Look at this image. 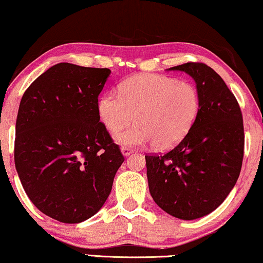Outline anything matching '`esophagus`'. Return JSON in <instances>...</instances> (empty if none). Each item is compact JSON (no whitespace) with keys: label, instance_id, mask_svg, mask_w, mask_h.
<instances>
[{"label":"esophagus","instance_id":"esophagus-1","mask_svg":"<svg viewBox=\"0 0 263 263\" xmlns=\"http://www.w3.org/2000/svg\"><path fill=\"white\" fill-rule=\"evenodd\" d=\"M121 152H122V154H123L124 157H128V156H130V154L133 153V148H130V147H122Z\"/></svg>","mask_w":263,"mask_h":263}]
</instances>
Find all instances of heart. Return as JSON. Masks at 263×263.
<instances>
[{
    "label": "heart",
    "instance_id": "b5f03b06",
    "mask_svg": "<svg viewBox=\"0 0 263 263\" xmlns=\"http://www.w3.org/2000/svg\"><path fill=\"white\" fill-rule=\"evenodd\" d=\"M199 89L193 82L157 74L135 75L120 85L117 93L106 92L98 100V115L107 130L121 132L134 121V127L117 135L127 146L153 143L168 149L181 142L200 112Z\"/></svg>",
    "mask_w": 263,
    "mask_h": 263
}]
</instances>
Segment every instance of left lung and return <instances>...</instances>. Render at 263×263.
Instances as JSON below:
<instances>
[{
	"label": "left lung",
	"instance_id": "obj_1",
	"mask_svg": "<svg viewBox=\"0 0 263 263\" xmlns=\"http://www.w3.org/2000/svg\"><path fill=\"white\" fill-rule=\"evenodd\" d=\"M196 82L200 112L188 135L165 154L146 156L154 202L183 220L204 217L224 202L235 186L244 153L243 117L238 102L220 75L204 63L168 68Z\"/></svg>",
	"mask_w": 263,
	"mask_h": 263
}]
</instances>
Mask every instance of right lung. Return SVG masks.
<instances>
[{"mask_svg":"<svg viewBox=\"0 0 263 263\" xmlns=\"http://www.w3.org/2000/svg\"><path fill=\"white\" fill-rule=\"evenodd\" d=\"M107 68L59 63L32 82L17 111L14 161L39 211L66 224L105 203L124 157L99 120Z\"/></svg>","mask_w":263,"mask_h":263,"instance_id":"right-lung-1","label":"right lung"}]
</instances>
